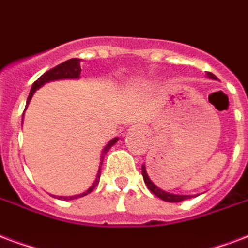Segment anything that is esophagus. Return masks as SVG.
<instances>
[{"label":"esophagus","instance_id":"34e87169","mask_svg":"<svg viewBox=\"0 0 248 248\" xmlns=\"http://www.w3.org/2000/svg\"><path fill=\"white\" fill-rule=\"evenodd\" d=\"M129 133H143V134H147V129L146 127H143L142 124H135L133 126H130L129 130H127Z\"/></svg>","mask_w":248,"mask_h":248}]
</instances>
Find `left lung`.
<instances>
[{"label": "left lung", "mask_w": 248, "mask_h": 248, "mask_svg": "<svg viewBox=\"0 0 248 248\" xmlns=\"http://www.w3.org/2000/svg\"><path fill=\"white\" fill-rule=\"evenodd\" d=\"M208 78H213V80H217V78L213 75V73L208 72ZM142 175H143V180L147 185V188L151 190L152 193L155 194L156 197L161 199L163 201H167V202H180V201H184L186 199H190L192 196L189 194H173V193H170V192H166V190L160 189L159 186L152 183V180L150 179V176H148L147 170H146V166L143 164L142 166Z\"/></svg>", "instance_id": "left-lung-1"}]
</instances>
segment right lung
<instances>
[{
	"mask_svg": "<svg viewBox=\"0 0 248 248\" xmlns=\"http://www.w3.org/2000/svg\"><path fill=\"white\" fill-rule=\"evenodd\" d=\"M80 62H81V60L78 58L69 59V60H67V62L59 64V65H56V67L52 68V69H49V71H47L46 73H43V75H42V76H40V78H38L34 84H32V87H31L30 94H29V97H27L26 108L29 106V104H30L31 98H32V96H34V93L36 92V89H39L40 87H43V85L47 84V82L55 81V80H64V78H80V73H81ZM117 142H118V138H113L109 143H108V144H106L105 147H104L102 152H101V161H100V167H98V172H97L96 180H94V183L91 185V188H88L84 193L76 194V196H68V197L59 196V200H75V199H78V197H84V196H87V194L91 193L92 190L94 189L97 185H98V183H100L101 166H102V161H104V159H105L106 152L109 151L110 148L113 147Z\"/></svg>",
	"mask_w": 248,
	"mask_h": 248,
	"instance_id": "right-lung-1",
	"label": "right lung"
}]
</instances>
